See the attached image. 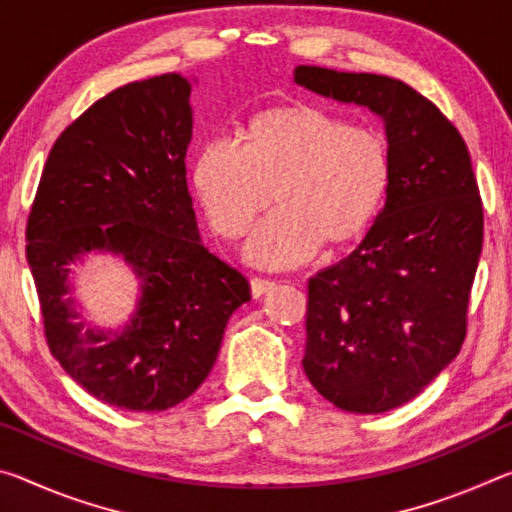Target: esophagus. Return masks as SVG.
Masks as SVG:
<instances>
[{
  "instance_id": "esophagus-1",
  "label": "esophagus",
  "mask_w": 512,
  "mask_h": 512,
  "mask_svg": "<svg viewBox=\"0 0 512 512\" xmlns=\"http://www.w3.org/2000/svg\"><path fill=\"white\" fill-rule=\"evenodd\" d=\"M275 287L273 280H264V277H253L250 280V293H253V298H262L264 293H268Z\"/></svg>"
}]
</instances>
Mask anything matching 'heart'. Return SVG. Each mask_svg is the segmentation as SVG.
<instances>
[{
    "instance_id": "b5f03b06",
    "label": "heart",
    "mask_w": 512,
    "mask_h": 512,
    "mask_svg": "<svg viewBox=\"0 0 512 512\" xmlns=\"http://www.w3.org/2000/svg\"><path fill=\"white\" fill-rule=\"evenodd\" d=\"M391 149L375 128L348 126L314 106H280L250 119L246 142L207 140L194 162V189L212 228L246 235L255 216L280 203L246 241L264 268L309 262L323 241L366 235L391 189Z\"/></svg>"
}]
</instances>
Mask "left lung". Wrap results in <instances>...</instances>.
Masks as SVG:
<instances>
[{
    "mask_svg": "<svg viewBox=\"0 0 512 512\" xmlns=\"http://www.w3.org/2000/svg\"><path fill=\"white\" fill-rule=\"evenodd\" d=\"M293 81L384 121L391 189L359 248L309 280L302 368L327 402L384 413L452 363L483 246L470 151L452 121L379 74L298 65Z\"/></svg>",
    "mask_w": 512,
    "mask_h": 512,
    "instance_id": "obj_1",
    "label": "left lung"
}]
</instances>
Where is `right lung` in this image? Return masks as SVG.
I'll list each match as a JSON object with an SVG mask.
<instances>
[{"label":"right lung","instance_id":"1","mask_svg":"<svg viewBox=\"0 0 512 512\" xmlns=\"http://www.w3.org/2000/svg\"><path fill=\"white\" fill-rule=\"evenodd\" d=\"M196 79L162 74L106 94L51 149L27 223L49 350L92 397L155 413L187 400L210 375L230 316L250 300L237 268L203 246L185 155ZM94 254L132 268L126 326L87 323L75 271Z\"/></svg>","mask_w":512,"mask_h":512}]
</instances>
